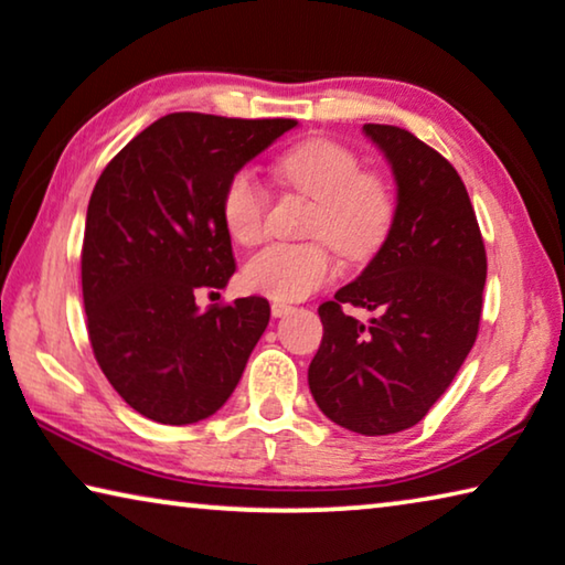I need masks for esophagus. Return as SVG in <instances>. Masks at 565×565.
Wrapping results in <instances>:
<instances>
[{"label":"esophagus","mask_w":565,"mask_h":565,"mask_svg":"<svg viewBox=\"0 0 565 565\" xmlns=\"http://www.w3.org/2000/svg\"><path fill=\"white\" fill-rule=\"evenodd\" d=\"M289 311H294L291 303H284V301H274V303H271V315H274L276 319L286 317V315H289Z\"/></svg>","instance_id":"esophagus-1"}]
</instances>
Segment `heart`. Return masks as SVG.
<instances>
[{
	"instance_id": "heart-1",
	"label": "heart",
	"mask_w": 565,
	"mask_h": 565,
	"mask_svg": "<svg viewBox=\"0 0 565 565\" xmlns=\"http://www.w3.org/2000/svg\"><path fill=\"white\" fill-rule=\"evenodd\" d=\"M276 173L291 191L315 201L307 244H271L244 266L250 291L279 301H297L334 279L337 264L329 243L347 258H366L387 238L395 221V195L380 173L362 170V160L344 142L311 138L286 150ZM268 193L250 170H236L221 195L228 236L254 246L266 234Z\"/></svg>"
}]
</instances>
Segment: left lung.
Wrapping results in <instances>:
<instances>
[{
    "instance_id": "8db88e82",
    "label": "left lung",
    "mask_w": 565,
    "mask_h": 565,
    "mask_svg": "<svg viewBox=\"0 0 565 565\" xmlns=\"http://www.w3.org/2000/svg\"><path fill=\"white\" fill-rule=\"evenodd\" d=\"M364 132L395 170V221L360 279L319 307L309 390L331 423L374 437L417 425L450 387L478 339L488 256L450 160L397 125ZM347 302L381 317L364 328Z\"/></svg>"
}]
</instances>
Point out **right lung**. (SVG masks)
Instances as JSON below:
<instances>
[{
	"mask_svg": "<svg viewBox=\"0 0 565 565\" xmlns=\"http://www.w3.org/2000/svg\"><path fill=\"white\" fill-rule=\"evenodd\" d=\"M294 125L170 113L97 178L79 256L87 337L113 390L153 423L221 409L264 334V297L205 311L195 297L236 271L221 216L228 178Z\"/></svg>",
	"mask_w": 565,
	"mask_h": 565,
	"instance_id": "add662e5",
	"label": "right lung"
}]
</instances>
